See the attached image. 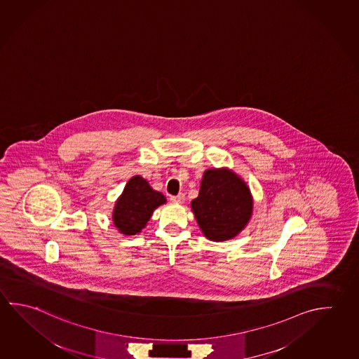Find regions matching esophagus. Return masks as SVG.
<instances>
[{
	"label": "esophagus",
	"mask_w": 359,
	"mask_h": 359,
	"mask_svg": "<svg viewBox=\"0 0 359 359\" xmlns=\"http://www.w3.org/2000/svg\"><path fill=\"white\" fill-rule=\"evenodd\" d=\"M170 201H172V203H177V204H182V203H184V201H185V196H184V194L171 196Z\"/></svg>",
	"instance_id": "obj_1"
}]
</instances>
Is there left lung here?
Wrapping results in <instances>:
<instances>
[{
	"mask_svg": "<svg viewBox=\"0 0 359 359\" xmlns=\"http://www.w3.org/2000/svg\"><path fill=\"white\" fill-rule=\"evenodd\" d=\"M251 191L241 177L228 169H208L198 198L191 201L201 232L210 241L232 239L251 219Z\"/></svg>",
	"mask_w": 359,
	"mask_h": 359,
	"instance_id": "obj_1",
	"label": "left lung"
}]
</instances>
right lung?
<instances>
[{
	"label": "right lung",
	"instance_id": "1",
	"mask_svg": "<svg viewBox=\"0 0 359 359\" xmlns=\"http://www.w3.org/2000/svg\"><path fill=\"white\" fill-rule=\"evenodd\" d=\"M165 203L164 195L154 190L144 177H131L116 201L112 214L114 226L125 236L140 233L151 218L154 210Z\"/></svg>",
	"mask_w": 359,
	"mask_h": 359
}]
</instances>
